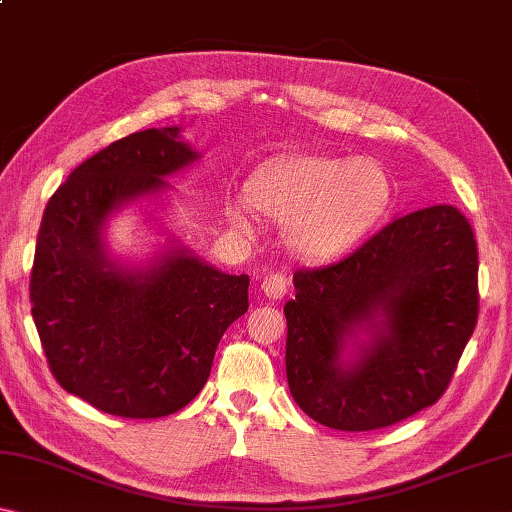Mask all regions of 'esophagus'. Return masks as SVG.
Returning a JSON list of instances; mask_svg holds the SVG:
<instances>
[{"instance_id": "1", "label": "esophagus", "mask_w": 512, "mask_h": 512, "mask_svg": "<svg viewBox=\"0 0 512 512\" xmlns=\"http://www.w3.org/2000/svg\"><path fill=\"white\" fill-rule=\"evenodd\" d=\"M287 289H289V280H287V275H284V273L266 275L264 282H262V291L266 293V298H271V300L284 298Z\"/></svg>"}]
</instances>
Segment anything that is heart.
Returning a JSON list of instances; mask_svg holds the SVG:
<instances>
[{
	"label": "heart",
	"mask_w": 512,
	"mask_h": 512,
	"mask_svg": "<svg viewBox=\"0 0 512 512\" xmlns=\"http://www.w3.org/2000/svg\"><path fill=\"white\" fill-rule=\"evenodd\" d=\"M391 198L386 171L370 158L291 155L259 169L248 194H230L225 212L241 230L255 212L289 225L291 244L307 257H334L366 235Z\"/></svg>",
	"instance_id": "obj_1"
}]
</instances>
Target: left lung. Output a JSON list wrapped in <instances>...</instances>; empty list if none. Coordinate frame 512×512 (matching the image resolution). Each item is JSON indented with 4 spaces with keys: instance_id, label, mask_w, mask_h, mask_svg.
Masks as SVG:
<instances>
[{
    "instance_id": "8db88e82",
    "label": "left lung",
    "mask_w": 512,
    "mask_h": 512,
    "mask_svg": "<svg viewBox=\"0 0 512 512\" xmlns=\"http://www.w3.org/2000/svg\"><path fill=\"white\" fill-rule=\"evenodd\" d=\"M287 381L311 420L339 431L391 427L436 404L479 318V253L454 205L404 214L348 257L293 273ZM373 343L343 364L344 339Z\"/></svg>"
}]
</instances>
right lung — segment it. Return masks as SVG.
<instances>
[{"label":"right lung","mask_w":512,"mask_h":512,"mask_svg":"<svg viewBox=\"0 0 512 512\" xmlns=\"http://www.w3.org/2000/svg\"><path fill=\"white\" fill-rule=\"evenodd\" d=\"M180 128H146L81 162L49 198L29 296L42 350L67 393L119 418L183 409L210 377L216 345L248 311V275L171 250L149 271H124L101 228L131 198L196 160Z\"/></svg>","instance_id":"add662e5"}]
</instances>
